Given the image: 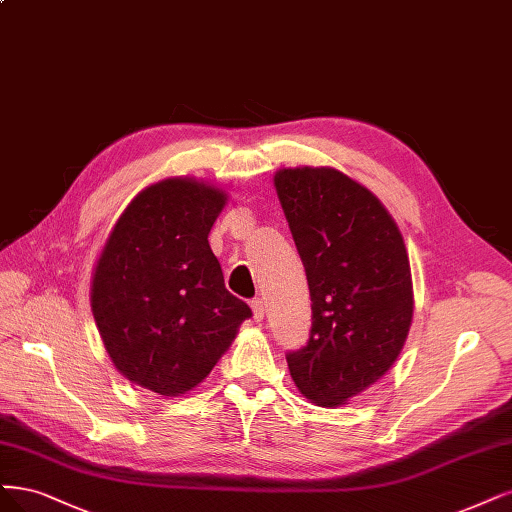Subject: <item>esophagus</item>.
Here are the masks:
<instances>
[{
  "label": "esophagus",
  "instance_id": "1",
  "mask_svg": "<svg viewBox=\"0 0 512 512\" xmlns=\"http://www.w3.org/2000/svg\"><path fill=\"white\" fill-rule=\"evenodd\" d=\"M252 311H254V320L260 322L264 317V305H262V298H252Z\"/></svg>",
  "mask_w": 512,
  "mask_h": 512
}]
</instances>
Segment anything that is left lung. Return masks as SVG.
<instances>
[{
	"label": "left lung",
	"instance_id": "obj_1",
	"mask_svg": "<svg viewBox=\"0 0 512 512\" xmlns=\"http://www.w3.org/2000/svg\"><path fill=\"white\" fill-rule=\"evenodd\" d=\"M277 197L305 264L311 330L286 354L309 400L337 407L387 373L407 339V248L379 199L337 169H281Z\"/></svg>",
	"mask_w": 512,
	"mask_h": 512
}]
</instances>
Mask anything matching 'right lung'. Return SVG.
Here are the masks:
<instances>
[{
    "mask_svg": "<svg viewBox=\"0 0 512 512\" xmlns=\"http://www.w3.org/2000/svg\"><path fill=\"white\" fill-rule=\"evenodd\" d=\"M224 192L165 180L131 201L93 277V315L129 381L161 396L201 383L235 339L250 305L224 286L209 248Z\"/></svg>",
    "mask_w": 512,
    "mask_h": 512,
    "instance_id": "obj_1",
    "label": "right lung"
}]
</instances>
